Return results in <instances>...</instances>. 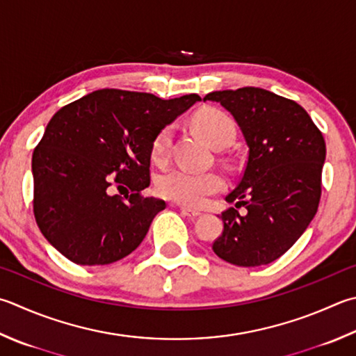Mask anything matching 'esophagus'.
I'll return each mask as SVG.
<instances>
[{
    "mask_svg": "<svg viewBox=\"0 0 356 356\" xmlns=\"http://www.w3.org/2000/svg\"><path fill=\"white\" fill-rule=\"evenodd\" d=\"M179 211L184 213V216H187V217H198V216H201V211H198V209H192V207H189V206H179Z\"/></svg>",
    "mask_w": 356,
    "mask_h": 356,
    "instance_id": "1",
    "label": "esophagus"
}]
</instances>
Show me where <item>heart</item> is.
I'll return each mask as SVG.
<instances>
[{"label":"heart","mask_w":356,"mask_h":356,"mask_svg":"<svg viewBox=\"0 0 356 356\" xmlns=\"http://www.w3.org/2000/svg\"><path fill=\"white\" fill-rule=\"evenodd\" d=\"M193 127L217 149L231 145L237 135L234 119L217 108L198 111L193 116ZM172 136L173 127L165 125L153 138L150 156L156 164H164L169 159ZM156 189L159 195L167 200L198 207L223 189V178L216 172H192L183 167H175L158 178Z\"/></svg>","instance_id":"heart-1"}]
</instances>
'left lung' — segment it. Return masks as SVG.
Masks as SVG:
<instances>
[{"label":"left lung","mask_w":356,"mask_h":356,"mask_svg":"<svg viewBox=\"0 0 356 356\" xmlns=\"http://www.w3.org/2000/svg\"><path fill=\"white\" fill-rule=\"evenodd\" d=\"M236 118L250 152L240 183L221 212L223 231L212 250L237 266L277 260L302 236L318 211L323 191L325 140L310 115L291 99L245 86L213 91ZM243 205L245 214L238 212Z\"/></svg>","instance_id":"1"}]
</instances>
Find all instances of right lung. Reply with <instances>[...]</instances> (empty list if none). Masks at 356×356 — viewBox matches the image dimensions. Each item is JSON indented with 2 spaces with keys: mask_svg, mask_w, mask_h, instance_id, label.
Here are the masks:
<instances>
[{
  "mask_svg": "<svg viewBox=\"0 0 356 356\" xmlns=\"http://www.w3.org/2000/svg\"><path fill=\"white\" fill-rule=\"evenodd\" d=\"M197 100L104 88L52 116L32 155V204L40 231L58 252L95 266L136 250L165 207L143 195L150 184L152 140ZM111 186L132 193L113 196Z\"/></svg>",
  "mask_w": 356,
  "mask_h": 356,
  "instance_id": "1",
  "label": "right lung"
}]
</instances>
